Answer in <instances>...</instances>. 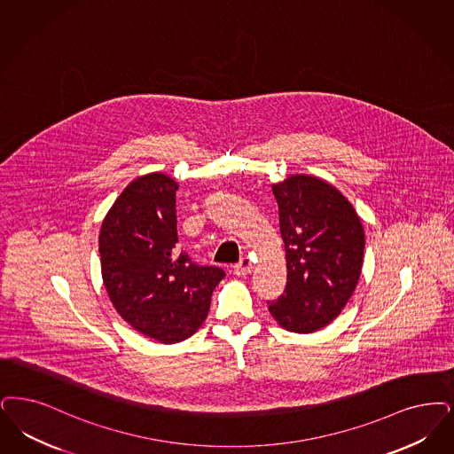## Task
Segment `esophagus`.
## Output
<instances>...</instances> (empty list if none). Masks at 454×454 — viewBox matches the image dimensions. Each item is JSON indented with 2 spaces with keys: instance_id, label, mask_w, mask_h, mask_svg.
Wrapping results in <instances>:
<instances>
[{
  "instance_id": "esophagus-1",
  "label": "esophagus",
  "mask_w": 454,
  "mask_h": 454,
  "mask_svg": "<svg viewBox=\"0 0 454 454\" xmlns=\"http://www.w3.org/2000/svg\"><path fill=\"white\" fill-rule=\"evenodd\" d=\"M252 269H254L252 260L245 256V258H241V260L236 263L235 273L238 277H245V275H248V273L252 272Z\"/></svg>"
}]
</instances>
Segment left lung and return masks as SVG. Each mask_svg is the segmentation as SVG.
<instances>
[{"mask_svg":"<svg viewBox=\"0 0 454 454\" xmlns=\"http://www.w3.org/2000/svg\"><path fill=\"white\" fill-rule=\"evenodd\" d=\"M280 235L286 243L287 286L267 301L273 319L292 333L327 326L356 289L364 231L355 207L331 184L292 176L273 184Z\"/></svg>","mask_w":454,"mask_h":454,"instance_id":"left-lung-1","label":"left lung"}]
</instances>
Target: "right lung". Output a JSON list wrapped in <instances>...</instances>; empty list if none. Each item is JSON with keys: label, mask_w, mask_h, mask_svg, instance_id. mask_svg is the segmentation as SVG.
Wrapping results in <instances>:
<instances>
[{"label": "right lung", "mask_w": 454, "mask_h": 454, "mask_svg": "<svg viewBox=\"0 0 454 454\" xmlns=\"http://www.w3.org/2000/svg\"><path fill=\"white\" fill-rule=\"evenodd\" d=\"M177 182L146 174L114 200L99 233L109 299L129 326L163 343H181L204 323L224 272L202 267L177 247Z\"/></svg>", "instance_id": "1"}]
</instances>
